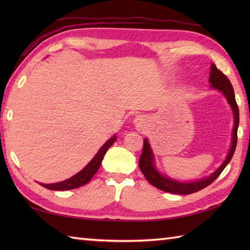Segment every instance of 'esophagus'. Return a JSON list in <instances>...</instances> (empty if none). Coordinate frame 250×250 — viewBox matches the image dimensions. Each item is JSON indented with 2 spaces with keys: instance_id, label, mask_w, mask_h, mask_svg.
I'll list each match as a JSON object with an SVG mask.
<instances>
[{
  "instance_id": "1",
  "label": "esophagus",
  "mask_w": 250,
  "mask_h": 250,
  "mask_svg": "<svg viewBox=\"0 0 250 250\" xmlns=\"http://www.w3.org/2000/svg\"><path fill=\"white\" fill-rule=\"evenodd\" d=\"M134 122H135V125L137 126V129H144L145 128V119L144 117L142 116H137L136 118L134 119Z\"/></svg>"
}]
</instances>
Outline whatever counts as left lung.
Masks as SVG:
<instances>
[{"label": "left lung", "instance_id": "obj_1", "mask_svg": "<svg viewBox=\"0 0 250 250\" xmlns=\"http://www.w3.org/2000/svg\"><path fill=\"white\" fill-rule=\"evenodd\" d=\"M209 83L210 88L218 90L222 94L225 95L228 103L231 106L233 111V118H234V125H233L232 131V141L229 152H228L226 160L220 164V167L216 169L215 172L206 177L201 179L191 180V182H179L177 179L171 178L166 176L156 167V159L153 155L152 148L148 139H144V145H143L142 156L140 158V168L142 173L148 180V183L155 186L156 188L162 191L175 194H191L198 191L204 189L207 186L210 185L214 180L219 176L221 172L224 171L225 167L228 166V163L231 161V159L234 155L236 143H237V128L240 124V113H238V106L235 101L234 90H233L232 84L229 79L225 75L224 73L220 72L216 65H210V73H209Z\"/></svg>", "mask_w": 250, "mask_h": 250}]
</instances>
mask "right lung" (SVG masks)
<instances>
[{
	"instance_id": "add662e5",
	"label": "right lung",
	"mask_w": 250,
	"mask_h": 250,
	"mask_svg": "<svg viewBox=\"0 0 250 250\" xmlns=\"http://www.w3.org/2000/svg\"><path fill=\"white\" fill-rule=\"evenodd\" d=\"M116 139L117 136L116 134H114L108 141H106L105 144L100 148V150L97 153H95V156L92 158V160L90 161L87 166L82 169V171H79L77 174L74 175V176L59 183H55V184L40 183V185L43 186L44 188H47L49 190H55V191L71 190V189H75L78 187H82L83 185H86L87 183L90 182V180H91V178L94 176V174L98 172V169L100 168V166L101 163H102V160L106 151H107L108 148L114 144Z\"/></svg>"
}]
</instances>
